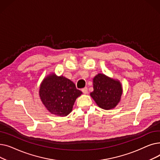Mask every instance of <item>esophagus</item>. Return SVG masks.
<instances>
[{"label":"esophagus","instance_id":"1","mask_svg":"<svg viewBox=\"0 0 160 160\" xmlns=\"http://www.w3.org/2000/svg\"><path fill=\"white\" fill-rule=\"evenodd\" d=\"M82 91L83 93H84V94H87V93H88V89L87 88H84L82 89Z\"/></svg>","mask_w":160,"mask_h":160}]
</instances>
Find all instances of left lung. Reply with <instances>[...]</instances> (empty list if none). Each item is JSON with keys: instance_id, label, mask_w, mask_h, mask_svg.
I'll list each match as a JSON object with an SVG mask.
<instances>
[{"instance_id": "obj_1", "label": "left lung", "mask_w": 160, "mask_h": 160, "mask_svg": "<svg viewBox=\"0 0 160 160\" xmlns=\"http://www.w3.org/2000/svg\"><path fill=\"white\" fill-rule=\"evenodd\" d=\"M93 91L90 93L97 104L104 110L114 108L119 104L122 94L121 82L99 73L93 78Z\"/></svg>"}]
</instances>
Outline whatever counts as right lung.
I'll use <instances>...</instances> for the list:
<instances>
[{
    "instance_id": "right-lung-1",
    "label": "right lung",
    "mask_w": 160,
    "mask_h": 160,
    "mask_svg": "<svg viewBox=\"0 0 160 160\" xmlns=\"http://www.w3.org/2000/svg\"><path fill=\"white\" fill-rule=\"evenodd\" d=\"M39 94L50 113L65 117L71 112L76 99L82 92L76 88L74 83L69 79L52 73L41 82Z\"/></svg>"
}]
</instances>
